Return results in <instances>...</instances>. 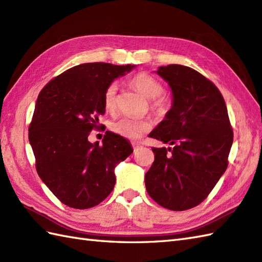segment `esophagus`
Here are the masks:
<instances>
[{
    "mask_svg": "<svg viewBox=\"0 0 262 262\" xmlns=\"http://www.w3.org/2000/svg\"><path fill=\"white\" fill-rule=\"evenodd\" d=\"M132 145H133V148H134V151H137V149L141 147V144H138V143H133Z\"/></svg>",
    "mask_w": 262,
    "mask_h": 262,
    "instance_id": "34e87169",
    "label": "esophagus"
}]
</instances>
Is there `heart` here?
Wrapping results in <instances>:
<instances>
[{"label":"heart","instance_id":"heart-1","mask_svg":"<svg viewBox=\"0 0 262 262\" xmlns=\"http://www.w3.org/2000/svg\"><path fill=\"white\" fill-rule=\"evenodd\" d=\"M130 84L138 92H141L146 98H151L152 109L162 113L166 108V99L162 94L163 85L158 79L151 74L141 72L132 77ZM116 93L117 84L111 83L105 89L103 94V104L108 111H113L116 107ZM111 130L122 137L136 140L144 133L151 129V122L146 119H135L132 117H122L119 120L113 122L110 126Z\"/></svg>","mask_w":262,"mask_h":262}]
</instances>
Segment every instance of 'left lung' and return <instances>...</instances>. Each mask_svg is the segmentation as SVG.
Here are the masks:
<instances>
[{"label": "left lung", "mask_w": 262, "mask_h": 262, "mask_svg": "<svg viewBox=\"0 0 262 262\" xmlns=\"http://www.w3.org/2000/svg\"><path fill=\"white\" fill-rule=\"evenodd\" d=\"M157 73L169 83L173 104L148 136L174 146L152 147L145 186L162 207L187 210L204 202L225 172L233 129L224 98L207 77L178 64Z\"/></svg>", "instance_id": "left-lung-1"}]
</instances>
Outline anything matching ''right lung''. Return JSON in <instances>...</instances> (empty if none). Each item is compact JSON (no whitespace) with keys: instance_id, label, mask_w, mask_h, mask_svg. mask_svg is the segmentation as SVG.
Instances as JSON below:
<instances>
[{"instance_id":"right-lung-1","label":"right lung","mask_w":262,"mask_h":262,"mask_svg":"<svg viewBox=\"0 0 262 262\" xmlns=\"http://www.w3.org/2000/svg\"><path fill=\"white\" fill-rule=\"evenodd\" d=\"M134 65L85 63L54 77L41 89L29 125L36 170L64 205L94 207L116 182L114 169L133 153L129 142L105 132L102 145L88 141L104 115L103 94L115 79Z\"/></svg>"}]
</instances>
